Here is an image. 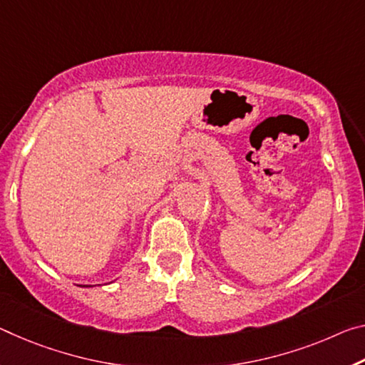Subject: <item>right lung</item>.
<instances>
[{"label": "right lung", "mask_w": 365, "mask_h": 365, "mask_svg": "<svg viewBox=\"0 0 365 365\" xmlns=\"http://www.w3.org/2000/svg\"><path fill=\"white\" fill-rule=\"evenodd\" d=\"M84 287H89V286H84Z\"/></svg>", "instance_id": "obj_1"}]
</instances>
